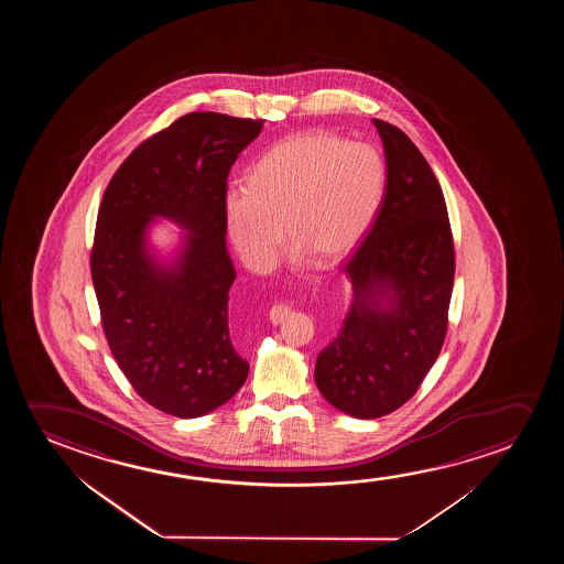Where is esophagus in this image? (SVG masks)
I'll return each instance as SVG.
<instances>
[{"label":"esophagus","instance_id":"esophagus-1","mask_svg":"<svg viewBox=\"0 0 564 564\" xmlns=\"http://www.w3.org/2000/svg\"><path fill=\"white\" fill-rule=\"evenodd\" d=\"M286 314H289V306H285V304L273 306V308L270 310L271 324H281V322L285 319Z\"/></svg>","mask_w":564,"mask_h":564}]
</instances>
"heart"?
<instances>
[{
  "instance_id": "obj_1",
  "label": "heart",
  "mask_w": 564,
  "mask_h": 564,
  "mask_svg": "<svg viewBox=\"0 0 564 564\" xmlns=\"http://www.w3.org/2000/svg\"><path fill=\"white\" fill-rule=\"evenodd\" d=\"M383 193L386 162L376 148L329 132H301L268 148L248 185L227 191L225 221L252 270H270L283 227L296 260L310 254L335 262L370 229Z\"/></svg>"
}]
</instances>
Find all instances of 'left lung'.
<instances>
[{"mask_svg":"<svg viewBox=\"0 0 564 564\" xmlns=\"http://www.w3.org/2000/svg\"><path fill=\"white\" fill-rule=\"evenodd\" d=\"M373 124L386 152V193L343 268L352 304L314 371L325 401L360 420L386 416L416 393L443 347L455 281L447 204L430 163L401 129Z\"/></svg>","mask_w":564,"mask_h":564,"instance_id":"left-lung-1","label":"left lung"}]
</instances>
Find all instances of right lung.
I'll use <instances>...</instances> for the list:
<instances>
[{"instance_id": "right-lung-1", "label": "right lung", "mask_w": 564, "mask_h": 564, "mask_svg": "<svg viewBox=\"0 0 564 564\" xmlns=\"http://www.w3.org/2000/svg\"><path fill=\"white\" fill-rule=\"evenodd\" d=\"M262 124L181 117L121 163L101 198L90 270L104 333L134 391L171 416H204L248 378L229 335L237 271L224 202L232 163ZM158 218L182 227L170 257L149 240Z\"/></svg>"}]
</instances>
